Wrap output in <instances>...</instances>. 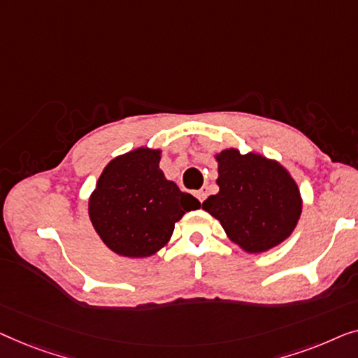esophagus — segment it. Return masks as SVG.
Here are the masks:
<instances>
[{
  "instance_id": "1",
  "label": "esophagus",
  "mask_w": 358,
  "mask_h": 358,
  "mask_svg": "<svg viewBox=\"0 0 358 358\" xmlns=\"http://www.w3.org/2000/svg\"><path fill=\"white\" fill-rule=\"evenodd\" d=\"M206 194H208V193H206L204 189H199V191H196V198L199 199V203H203V201L206 199Z\"/></svg>"
}]
</instances>
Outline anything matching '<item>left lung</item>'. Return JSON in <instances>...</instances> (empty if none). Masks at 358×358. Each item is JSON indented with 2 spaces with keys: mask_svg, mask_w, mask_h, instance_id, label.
I'll use <instances>...</instances> for the list:
<instances>
[{
  "mask_svg": "<svg viewBox=\"0 0 358 358\" xmlns=\"http://www.w3.org/2000/svg\"><path fill=\"white\" fill-rule=\"evenodd\" d=\"M217 162L219 193L209 196L203 209L248 253L278 246L294 231L301 214L294 178L280 164L253 152L225 149Z\"/></svg>",
  "mask_w": 358,
  "mask_h": 358,
  "instance_id": "8db88e82",
  "label": "left lung"
}]
</instances>
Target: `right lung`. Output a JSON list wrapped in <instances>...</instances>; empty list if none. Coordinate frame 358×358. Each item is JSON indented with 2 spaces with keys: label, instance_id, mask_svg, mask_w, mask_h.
Here are the masks:
<instances>
[{
  "label": "right lung",
  "instance_id": "add662e5",
  "mask_svg": "<svg viewBox=\"0 0 358 358\" xmlns=\"http://www.w3.org/2000/svg\"><path fill=\"white\" fill-rule=\"evenodd\" d=\"M160 150L136 149L113 159L89 199V215L103 243L117 255L145 258L172 236L175 222L201 203L159 169Z\"/></svg>",
  "mask_w": 358,
  "mask_h": 358
}]
</instances>
